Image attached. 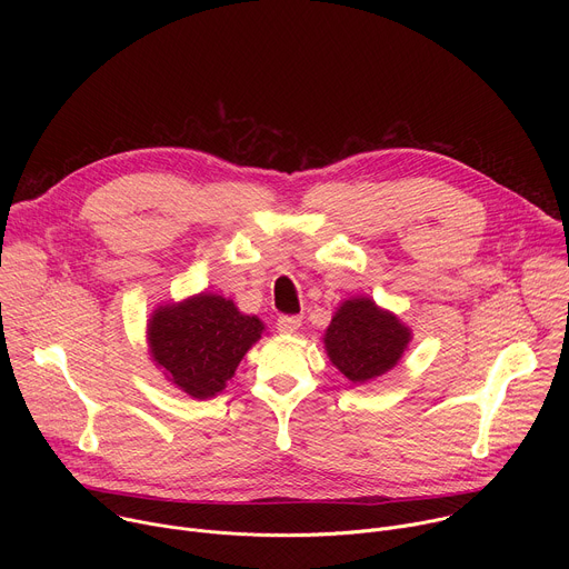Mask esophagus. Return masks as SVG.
<instances>
[{
  "mask_svg": "<svg viewBox=\"0 0 569 569\" xmlns=\"http://www.w3.org/2000/svg\"><path fill=\"white\" fill-rule=\"evenodd\" d=\"M299 327H301V317H299V315H281V317L277 319L279 333L290 336V333H297Z\"/></svg>",
  "mask_w": 569,
  "mask_h": 569,
  "instance_id": "34e87169",
  "label": "esophagus"
}]
</instances>
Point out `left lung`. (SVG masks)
I'll return each mask as SVG.
<instances>
[{
    "mask_svg": "<svg viewBox=\"0 0 569 569\" xmlns=\"http://www.w3.org/2000/svg\"><path fill=\"white\" fill-rule=\"evenodd\" d=\"M321 342L345 378L353 385H365L400 362L412 342V329L396 312L360 295L338 306Z\"/></svg>",
    "mask_w": 569,
    "mask_h": 569,
    "instance_id": "left-lung-1",
    "label": "left lung"
}]
</instances>
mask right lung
Instances as JSON below:
<instances>
[{
    "label": "right lung",
    "instance_id": "1",
    "mask_svg": "<svg viewBox=\"0 0 569 569\" xmlns=\"http://www.w3.org/2000/svg\"><path fill=\"white\" fill-rule=\"evenodd\" d=\"M266 333L257 315L213 292L161 303L146 323L150 360L182 393L207 400L218 396L236 367Z\"/></svg>",
    "mask_w": 569,
    "mask_h": 569
}]
</instances>
